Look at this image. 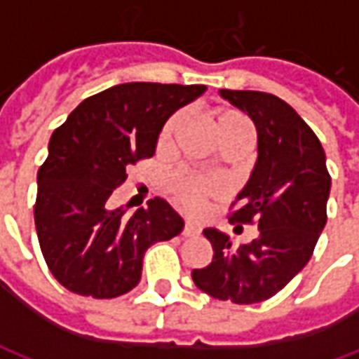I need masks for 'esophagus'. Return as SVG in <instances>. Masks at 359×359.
I'll list each match as a JSON object with an SVG mask.
<instances>
[{
    "label": "esophagus",
    "mask_w": 359,
    "mask_h": 359,
    "mask_svg": "<svg viewBox=\"0 0 359 359\" xmlns=\"http://www.w3.org/2000/svg\"><path fill=\"white\" fill-rule=\"evenodd\" d=\"M200 231H202V229H200V226L198 225H194V223H184V226H182V234H184V236H194V234H200Z\"/></svg>",
    "instance_id": "esophagus-1"
}]
</instances>
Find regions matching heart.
I'll return each instance as SVG.
<instances>
[{"instance_id": "b5f03b06", "label": "heart", "mask_w": 359, "mask_h": 359, "mask_svg": "<svg viewBox=\"0 0 359 359\" xmlns=\"http://www.w3.org/2000/svg\"><path fill=\"white\" fill-rule=\"evenodd\" d=\"M210 117L221 146L229 144V142H241V144L248 146L250 138H252V123L242 111L221 105V107H215L211 111ZM180 125H182L180 113L167 118V123L161 126L159 136H157V149L159 151L171 149ZM167 188H169L172 198L190 213H202L210 198H219V196L225 194V182L223 180L217 179V177H208V175L192 171L172 172L167 180Z\"/></svg>"}]
</instances>
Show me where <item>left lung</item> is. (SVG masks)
Instances as JSON below:
<instances>
[{
    "instance_id": "obj_1",
    "label": "left lung",
    "mask_w": 359,
    "mask_h": 359,
    "mask_svg": "<svg viewBox=\"0 0 359 359\" xmlns=\"http://www.w3.org/2000/svg\"><path fill=\"white\" fill-rule=\"evenodd\" d=\"M221 95L246 111L257 130V161L229 223L256 225L259 233L234 248L226 234L205 229L213 259L192 271V280L211 298L257 304L283 290L309 262L327 223L331 175L316 133L280 97L254 90H221Z\"/></svg>"
}]
</instances>
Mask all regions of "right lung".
I'll return each mask as SVG.
<instances>
[{"label":"right lung","mask_w":359,"mask_h":359,"mask_svg":"<svg viewBox=\"0 0 359 359\" xmlns=\"http://www.w3.org/2000/svg\"><path fill=\"white\" fill-rule=\"evenodd\" d=\"M203 84L126 82L86 97L57 126L38 171L34 223L42 256L67 290L117 298L140 283L142 259L184 221L161 198L133 217L109 210L126 169L156 154L157 134Z\"/></svg>","instance_id":"right-lung-1"}]
</instances>
